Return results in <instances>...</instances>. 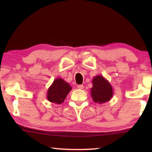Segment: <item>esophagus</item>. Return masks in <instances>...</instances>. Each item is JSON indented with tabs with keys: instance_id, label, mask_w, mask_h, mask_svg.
<instances>
[{
	"instance_id": "1",
	"label": "esophagus",
	"mask_w": 152,
	"mask_h": 152,
	"mask_svg": "<svg viewBox=\"0 0 152 152\" xmlns=\"http://www.w3.org/2000/svg\"><path fill=\"white\" fill-rule=\"evenodd\" d=\"M77 88L80 89V90H83L84 89V85H78Z\"/></svg>"
}]
</instances>
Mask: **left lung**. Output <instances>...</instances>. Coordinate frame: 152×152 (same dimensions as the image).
Listing matches in <instances>:
<instances>
[{"instance_id":"1","label":"left lung","mask_w":152,"mask_h":152,"mask_svg":"<svg viewBox=\"0 0 152 152\" xmlns=\"http://www.w3.org/2000/svg\"><path fill=\"white\" fill-rule=\"evenodd\" d=\"M91 95L95 103L103 104L111 100L113 95L111 84L102 75H97L92 80Z\"/></svg>"}]
</instances>
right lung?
Here are the masks:
<instances>
[{
  "label": "right lung",
  "instance_id": "obj_1",
  "mask_svg": "<svg viewBox=\"0 0 152 152\" xmlns=\"http://www.w3.org/2000/svg\"><path fill=\"white\" fill-rule=\"evenodd\" d=\"M72 87L61 78H57L48 89L47 99L50 102L61 104L71 91Z\"/></svg>",
  "mask_w": 152,
  "mask_h": 152
}]
</instances>
